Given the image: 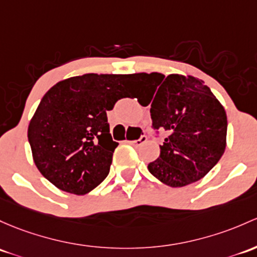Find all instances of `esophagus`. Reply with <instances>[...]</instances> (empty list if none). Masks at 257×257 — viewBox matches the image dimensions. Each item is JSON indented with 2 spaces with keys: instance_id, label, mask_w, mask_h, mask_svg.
Segmentation results:
<instances>
[{
  "instance_id": "esophagus-1",
  "label": "esophagus",
  "mask_w": 257,
  "mask_h": 257,
  "mask_svg": "<svg viewBox=\"0 0 257 257\" xmlns=\"http://www.w3.org/2000/svg\"><path fill=\"white\" fill-rule=\"evenodd\" d=\"M147 139H148L147 137L142 136V137L139 138V139H137V140H126V143L137 148V147H140V145H142V144H144V143L147 142Z\"/></svg>"
}]
</instances>
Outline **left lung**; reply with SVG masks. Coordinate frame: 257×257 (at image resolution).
<instances>
[{
  "label": "left lung",
  "instance_id": "8db88e82",
  "mask_svg": "<svg viewBox=\"0 0 257 257\" xmlns=\"http://www.w3.org/2000/svg\"><path fill=\"white\" fill-rule=\"evenodd\" d=\"M153 86V128L167 133L160 156L148 170L170 187H183L204 177L220 160L226 147L225 109L202 80L159 72L134 74ZM156 96H154L153 94Z\"/></svg>",
  "mask_w": 257,
  "mask_h": 257
}]
</instances>
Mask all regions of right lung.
Masks as SVG:
<instances>
[{
    "instance_id": "obj_1",
    "label": "right lung",
    "mask_w": 257,
    "mask_h": 257,
    "mask_svg": "<svg viewBox=\"0 0 257 257\" xmlns=\"http://www.w3.org/2000/svg\"><path fill=\"white\" fill-rule=\"evenodd\" d=\"M134 75L85 74L54 85L28 126L36 166L59 190L86 194L109 172L114 149L107 110L133 87Z\"/></svg>"
}]
</instances>
